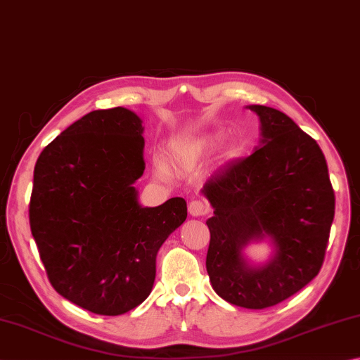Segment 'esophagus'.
Segmentation results:
<instances>
[{"label":"esophagus","mask_w":360,"mask_h":360,"mask_svg":"<svg viewBox=\"0 0 360 360\" xmlns=\"http://www.w3.org/2000/svg\"><path fill=\"white\" fill-rule=\"evenodd\" d=\"M207 212H209V205L199 199L191 200L190 205H188V213H190L191 217H204Z\"/></svg>","instance_id":"obj_1"}]
</instances>
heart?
Instances as JSON below:
<instances>
[{
    "mask_svg": "<svg viewBox=\"0 0 360 360\" xmlns=\"http://www.w3.org/2000/svg\"><path fill=\"white\" fill-rule=\"evenodd\" d=\"M224 132L223 131H210L205 132V134L194 136V137H186V139H175V141L170 142V161H172L175 166L186 167L193 166V164H198L202 161L204 158L210 156L213 151H215L219 145L224 142ZM237 156V148L232 145L228 147L224 151V158ZM156 169L161 175H167V167L162 161L156 162Z\"/></svg>",
    "mask_w": 360,
    "mask_h": 360,
    "instance_id": "1",
    "label": "heart"
}]
</instances>
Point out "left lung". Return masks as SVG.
Wrapping results in <instances>:
<instances>
[{"label":"left lung","mask_w":360,"mask_h":360,"mask_svg":"<svg viewBox=\"0 0 360 360\" xmlns=\"http://www.w3.org/2000/svg\"><path fill=\"white\" fill-rule=\"evenodd\" d=\"M247 109L259 117L261 145L213 174L200 190L213 209L205 266L219 297L262 310L291 297L319 274L335 196L314 139L272 107ZM266 240L273 245L269 261L250 262L244 248Z\"/></svg>","instance_id":"1"}]
</instances>
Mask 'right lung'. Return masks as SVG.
<instances>
[{
  "mask_svg": "<svg viewBox=\"0 0 360 360\" xmlns=\"http://www.w3.org/2000/svg\"><path fill=\"white\" fill-rule=\"evenodd\" d=\"M143 126L124 107L93 110L42 150L30 200L31 234L55 291L118 316L148 297L161 245L186 219L184 198L139 202Z\"/></svg>",
  "mask_w": 360,
  "mask_h": 360,
  "instance_id": "add662e5",
  "label": "right lung"
}]
</instances>
